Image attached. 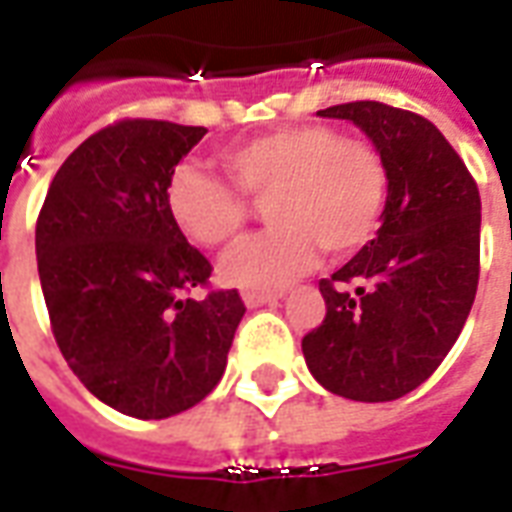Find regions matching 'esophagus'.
Returning <instances> with one entry per match:
<instances>
[{"mask_svg": "<svg viewBox=\"0 0 512 512\" xmlns=\"http://www.w3.org/2000/svg\"><path fill=\"white\" fill-rule=\"evenodd\" d=\"M279 299H282V293H271V290H244L246 307H263V304Z\"/></svg>", "mask_w": 512, "mask_h": 512, "instance_id": "esophagus-1", "label": "esophagus"}]
</instances>
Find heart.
I'll return each instance as SVG.
<instances>
[{"instance_id":"obj_1","label":"heart","mask_w":512,"mask_h":512,"mask_svg":"<svg viewBox=\"0 0 512 512\" xmlns=\"http://www.w3.org/2000/svg\"><path fill=\"white\" fill-rule=\"evenodd\" d=\"M232 183L194 164L169 172L164 200L191 241L222 246L241 233L249 205H266L274 227L224 255L222 279L249 290L279 288L326 255H351L376 233L386 202V161L370 139L329 126H290L227 147Z\"/></svg>"}]
</instances>
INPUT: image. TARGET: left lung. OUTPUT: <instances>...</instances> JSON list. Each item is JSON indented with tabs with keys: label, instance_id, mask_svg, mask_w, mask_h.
<instances>
[{
	"label": "left lung",
	"instance_id": "obj_1",
	"mask_svg": "<svg viewBox=\"0 0 512 512\" xmlns=\"http://www.w3.org/2000/svg\"><path fill=\"white\" fill-rule=\"evenodd\" d=\"M351 120L386 161L384 222L321 279L326 318L301 351L315 381L362 403L397 400L433 376L458 340L480 279V191L422 115L381 101L318 112Z\"/></svg>",
	"mask_w": 512,
	"mask_h": 512
}]
</instances>
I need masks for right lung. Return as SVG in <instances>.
Wrapping results in <instances>:
<instances>
[{"label":"right lung","mask_w":512,"mask_h":512,"mask_svg":"<svg viewBox=\"0 0 512 512\" xmlns=\"http://www.w3.org/2000/svg\"><path fill=\"white\" fill-rule=\"evenodd\" d=\"M202 126L117 120L87 136L51 180L35 227L38 274L65 362L106 406L136 419L186 411L219 384L238 290H208L213 266L164 200Z\"/></svg>","instance_id":"right-lung-1"}]
</instances>
